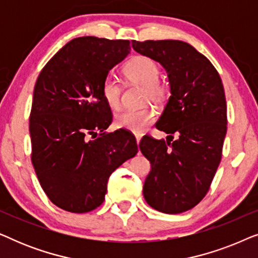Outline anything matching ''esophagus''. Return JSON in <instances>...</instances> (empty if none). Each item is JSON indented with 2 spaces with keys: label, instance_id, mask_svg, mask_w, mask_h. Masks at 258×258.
Masks as SVG:
<instances>
[{
  "label": "esophagus",
  "instance_id": "1",
  "mask_svg": "<svg viewBox=\"0 0 258 258\" xmlns=\"http://www.w3.org/2000/svg\"><path fill=\"white\" fill-rule=\"evenodd\" d=\"M135 137H136V142H137V144H140V141H141V136L140 134H135Z\"/></svg>",
  "mask_w": 258,
  "mask_h": 258
}]
</instances>
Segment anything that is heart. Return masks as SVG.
<instances>
[{"mask_svg":"<svg viewBox=\"0 0 258 258\" xmlns=\"http://www.w3.org/2000/svg\"><path fill=\"white\" fill-rule=\"evenodd\" d=\"M123 73L130 82L143 87L144 101H151L156 104H163L168 100L169 89L160 79V67L154 59L147 56H136L130 59L123 68ZM101 94L109 107L117 109L121 104V84L112 75L104 77L101 84ZM156 118L154 108L126 109L115 116V125L134 133H141Z\"/></svg>","mask_w":258,"mask_h":258,"instance_id":"obj_1","label":"heart"}]
</instances>
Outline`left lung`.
Returning a JSON list of instances; mask_svg holds the SVG:
<instances>
[{
    "label": "left lung",
    "instance_id": "obj_1",
    "mask_svg": "<svg viewBox=\"0 0 258 258\" xmlns=\"http://www.w3.org/2000/svg\"><path fill=\"white\" fill-rule=\"evenodd\" d=\"M132 45L163 66L171 94L156 123L169 134L167 141L144 136L140 142L151 164L143 196L161 213H184L207 195L220 165L227 134L223 84L209 59L185 42L133 41ZM172 133L177 140H172Z\"/></svg>",
    "mask_w": 258,
    "mask_h": 258
}]
</instances>
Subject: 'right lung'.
<instances>
[{"instance_id":"obj_1","label":"right lung","mask_w":258,"mask_h":258,"mask_svg":"<svg viewBox=\"0 0 258 258\" xmlns=\"http://www.w3.org/2000/svg\"><path fill=\"white\" fill-rule=\"evenodd\" d=\"M130 52L128 40L74 38L42 69L29 118L31 162L55 206L70 213L100 207L109 176L137 154L126 130H105L112 121L101 84Z\"/></svg>"}]
</instances>
